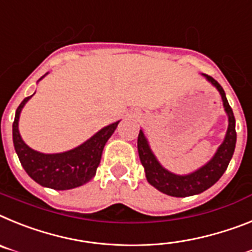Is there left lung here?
<instances>
[{
	"label": "left lung",
	"mask_w": 252,
	"mask_h": 252,
	"mask_svg": "<svg viewBox=\"0 0 252 252\" xmlns=\"http://www.w3.org/2000/svg\"><path fill=\"white\" fill-rule=\"evenodd\" d=\"M204 76L220 91L224 110L228 114L229 122L224 142L220 144L217 153L214 155L213 158L207 165L199 168L198 171L192 172L190 175H185V176L171 174L159 165L156 157L153 156V153L151 152L150 146L147 143V139L144 138L143 132L141 130L138 134V142H137L138 143V153L144 171H146V178L151 185H153L157 190L165 192L167 195L184 198V196L194 195V194H200L204 190L209 189L224 174V171L228 167L229 161L233 156L236 138H237L235 128V115H233L232 108L227 101L226 94H224V90L222 89V86L211 76H208V74H204Z\"/></svg>",
	"instance_id": "obj_1"
}]
</instances>
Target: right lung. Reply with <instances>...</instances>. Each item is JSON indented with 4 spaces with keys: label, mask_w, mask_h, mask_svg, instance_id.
<instances>
[{
    "label": "right lung",
    "mask_w": 252,
    "mask_h": 252,
    "mask_svg": "<svg viewBox=\"0 0 252 252\" xmlns=\"http://www.w3.org/2000/svg\"><path fill=\"white\" fill-rule=\"evenodd\" d=\"M30 97L32 96L25 97L19 105L12 124L15 151L24 170L41 187L54 190L73 189L89 183L95 176L96 170L99 167L105 143L117 129L119 122L105 126L93 138L74 150L57 155H44L28 147L21 139L17 128L21 109Z\"/></svg>",
    "instance_id": "add662e5"
}]
</instances>
